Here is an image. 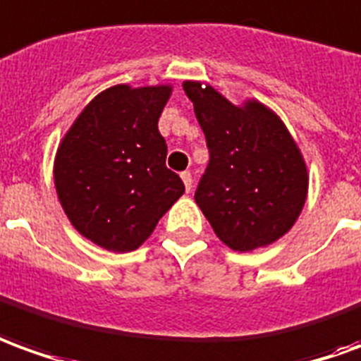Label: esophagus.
<instances>
[{"mask_svg":"<svg viewBox=\"0 0 361 361\" xmlns=\"http://www.w3.org/2000/svg\"><path fill=\"white\" fill-rule=\"evenodd\" d=\"M180 178H183V183H185L186 192H190V190H192V175H190V171L180 173Z\"/></svg>","mask_w":361,"mask_h":361,"instance_id":"34e87169","label":"esophagus"}]
</instances>
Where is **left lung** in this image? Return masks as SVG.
<instances>
[{"label": "left lung", "instance_id": "8db88e82", "mask_svg": "<svg viewBox=\"0 0 361 361\" xmlns=\"http://www.w3.org/2000/svg\"><path fill=\"white\" fill-rule=\"evenodd\" d=\"M183 87L209 149L194 200L229 249L272 245L293 227L307 200L301 149L267 104L249 99L237 106L200 81Z\"/></svg>", "mask_w": 361, "mask_h": 361}]
</instances>
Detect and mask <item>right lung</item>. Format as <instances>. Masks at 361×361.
<instances>
[{"label": "right lung", "mask_w": 361, "mask_h": 361, "mask_svg": "<svg viewBox=\"0 0 361 361\" xmlns=\"http://www.w3.org/2000/svg\"><path fill=\"white\" fill-rule=\"evenodd\" d=\"M171 85H114L99 93L66 132L54 185L71 226L114 252L135 250L183 194L169 171L159 116Z\"/></svg>", "instance_id": "add662e5"}]
</instances>
